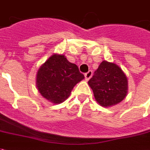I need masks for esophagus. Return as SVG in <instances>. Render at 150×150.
Returning <instances> with one entry per match:
<instances>
[{"label":"esophagus","instance_id":"1","mask_svg":"<svg viewBox=\"0 0 150 150\" xmlns=\"http://www.w3.org/2000/svg\"><path fill=\"white\" fill-rule=\"evenodd\" d=\"M84 75H85V79H86V80H89L90 78L92 76V71H88L87 73H85Z\"/></svg>","mask_w":150,"mask_h":150}]
</instances>
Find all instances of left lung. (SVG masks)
Listing matches in <instances>:
<instances>
[{"label":"left lung","instance_id":"8db88e82","mask_svg":"<svg viewBox=\"0 0 150 150\" xmlns=\"http://www.w3.org/2000/svg\"><path fill=\"white\" fill-rule=\"evenodd\" d=\"M97 103L103 107L117 104L128 94V79L118 66L107 61L101 62L88 81Z\"/></svg>","mask_w":150,"mask_h":150}]
</instances>
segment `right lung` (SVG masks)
I'll return each mask as SVG.
<instances>
[{
  "label": "right lung",
  "instance_id": "add662e5",
  "mask_svg": "<svg viewBox=\"0 0 150 150\" xmlns=\"http://www.w3.org/2000/svg\"><path fill=\"white\" fill-rule=\"evenodd\" d=\"M84 79L77 66L65 55L54 54L40 67L36 86L40 94L53 104L66 100L75 85Z\"/></svg>",
  "mask_w": 150,
  "mask_h": 150
}]
</instances>
